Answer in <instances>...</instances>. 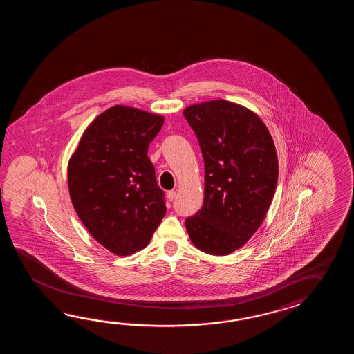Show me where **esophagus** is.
<instances>
[{"label":"esophagus","instance_id":"1","mask_svg":"<svg viewBox=\"0 0 354 354\" xmlns=\"http://www.w3.org/2000/svg\"><path fill=\"white\" fill-rule=\"evenodd\" d=\"M174 196H176V191H174V189L168 191V192H167V200H168V201H174Z\"/></svg>","mask_w":354,"mask_h":354}]
</instances>
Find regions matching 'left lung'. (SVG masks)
<instances>
[{
    "instance_id": "1",
    "label": "left lung",
    "mask_w": 354,
    "mask_h": 354,
    "mask_svg": "<svg viewBox=\"0 0 354 354\" xmlns=\"http://www.w3.org/2000/svg\"><path fill=\"white\" fill-rule=\"evenodd\" d=\"M205 162L201 210L186 218L189 239L211 256L241 248L262 225L277 186L271 134L252 110L211 100L183 110Z\"/></svg>"
}]
</instances>
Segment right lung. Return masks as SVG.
Listing matches in <instances>:
<instances>
[{
  "label": "right lung",
  "mask_w": 354,
  "mask_h": 354,
  "mask_svg": "<svg viewBox=\"0 0 354 354\" xmlns=\"http://www.w3.org/2000/svg\"><path fill=\"white\" fill-rule=\"evenodd\" d=\"M162 115L115 105L83 131L68 162L71 201L83 225L116 256L145 248L166 214L148 157Z\"/></svg>",
  "instance_id": "obj_1"
}]
</instances>
